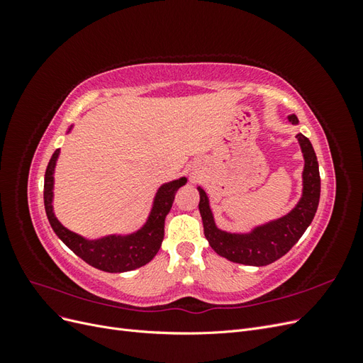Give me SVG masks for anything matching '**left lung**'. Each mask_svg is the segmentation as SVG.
<instances>
[{
  "mask_svg": "<svg viewBox=\"0 0 363 363\" xmlns=\"http://www.w3.org/2000/svg\"><path fill=\"white\" fill-rule=\"evenodd\" d=\"M289 123L298 124L295 115L288 116ZM304 157L303 195L292 211L271 223L252 228L250 233H228L219 230L213 221L206 192L199 186L200 213L204 236L219 256L242 265L265 267L276 262L298 242V239L311 225L316 213L321 194V179L318 160L311 140L301 133L296 135Z\"/></svg>",
  "mask_w": 363,
  "mask_h": 363,
  "instance_id": "left-lung-1",
  "label": "left lung"
}]
</instances>
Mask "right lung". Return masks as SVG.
<instances>
[{
	"mask_svg": "<svg viewBox=\"0 0 363 363\" xmlns=\"http://www.w3.org/2000/svg\"><path fill=\"white\" fill-rule=\"evenodd\" d=\"M71 130V128H69ZM60 150L54 151L45 171L43 182V204L48 221L63 244L69 247L77 256L82 257L91 267L106 272H124L147 265L157 255L164 235V218L169 213L175 192H177L188 179L182 177L162 184L156 196L147 223L136 233L131 235H111L101 239H86L63 227L52 211V186L54 168Z\"/></svg>",
	"mask_w": 363,
	"mask_h": 363,
	"instance_id": "add662e5",
	"label": "right lung"
}]
</instances>
